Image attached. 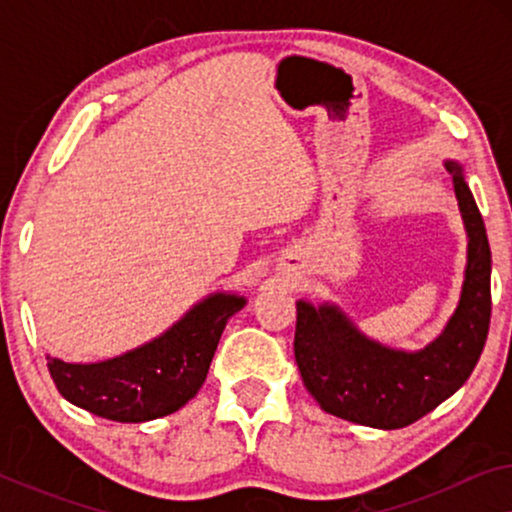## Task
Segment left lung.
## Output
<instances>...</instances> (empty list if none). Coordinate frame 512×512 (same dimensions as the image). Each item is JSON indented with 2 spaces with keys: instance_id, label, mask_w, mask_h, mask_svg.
<instances>
[{
  "instance_id": "left-lung-1",
  "label": "left lung",
  "mask_w": 512,
  "mask_h": 512,
  "mask_svg": "<svg viewBox=\"0 0 512 512\" xmlns=\"http://www.w3.org/2000/svg\"><path fill=\"white\" fill-rule=\"evenodd\" d=\"M452 174L468 233L466 282L457 312L436 342L417 354L361 335L333 305L298 303L293 352L305 387L331 415L375 429H403L438 408L473 373L492 317V251L485 221L457 163Z\"/></svg>"
}]
</instances>
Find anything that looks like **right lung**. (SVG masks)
<instances>
[{
    "instance_id": "1",
    "label": "right lung",
    "mask_w": 512,
    "mask_h": 512,
    "mask_svg": "<svg viewBox=\"0 0 512 512\" xmlns=\"http://www.w3.org/2000/svg\"><path fill=\"white\" fill-rule=\"evenodd\" d=\"M244 298L216 293L149 345L102 363H65L48 356V373L69 403L114 422L172 415L198 394L226 321Z\"/></svg>"
}]
</instances>
